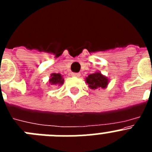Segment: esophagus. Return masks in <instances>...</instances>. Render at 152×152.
Wrapping results in <instances>:
<instances>
[{
    "instance_id": "1",
    "label": "esophagus",
    "mask_w": 152,
    "mask_h": 152,
    "mask_svg": "<svg viewBox=\"0 0 152 152\" xmlns=\"http://www.w3.org/2000/svg\"><path fill=\"white\" fill-rule=\"evenodd\" d=\"M72 77H80V73H72Z\"/></svg>"
}]
</instances>
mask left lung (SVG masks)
Masks as SVG:
<instances>
[{
    "instance_id": "left-lung-1",
    "label": "left lung",
    "mask_w": 152,
    "mask_h": 152,
    "mask_svg": "<svg viewBox=\"0 0 152 152\" xmlns=\"http://www.w3.org/2000/svg\"><path fill=\"white\" fill-rule=\"evenodd\" d=\"M86 83L88 84L89 88L92 90L105 89L108 86L110 79L103 75L99 71L91 74L85 78Z\"/></svg>"
}]
</instances>
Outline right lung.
I'll use <instances>...</instances> for the list:
<instances>
[{
	"label": "right lung",
	"mask_w": 152,
	"mask_h": 152,
	"mask_svg": "<svg viewBox=\"0 0 152 152\" xmlns=\"http://www.w3.org/2000/svg\"><path fill=\"white\" fill-rule=\"evenodd\" d=\"M64 78L63 76L61 74H57V73H52L51 74L50 77H49V82L51 85H58L61 86L64 84Z\"/></svg>",
	"instance_id": "right-lung-1"
}]
</instances>
